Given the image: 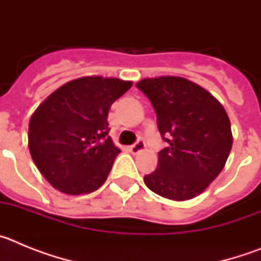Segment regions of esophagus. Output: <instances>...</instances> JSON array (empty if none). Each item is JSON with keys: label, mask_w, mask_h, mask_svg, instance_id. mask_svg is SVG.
<instances>
[{"label": "esophagus", "mask_w": 261, "mask_h": 261, "mask_svg": "<svg viewBox=\"0 0 261 261\" xmlns=\"http://www.w3.org/2000/svg\"><path fill=\"white\" fill-rule=\"evenodd\" d=\"M145 149V142L142 140H138L136 144H133L132 146H129V151L132 154H137L140 151H142Z\"/></svg>", "instance_id": "1"}]
</instances>
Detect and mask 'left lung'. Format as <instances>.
I'll return each instance as SVG.
<instances>
[{
  "label": "left lung",
  "instance_id": "obj_1",
  "mask_svg": "<svg viewBox=\"0 0 261 261\" xmlns=\"http://www.w3.org/2000/svg\"><path fill=\"white\" fill-rule=\"evenodd\" d=\"M136 87L149 98L167 142L158 167L145 175L147 188L176 201L204 192L222 171L232 146L225 108L199 85L181 77L145 78Z\"/></svg>",
  "mask_w": 261,
  "mask_h": 261
}]
</instances>
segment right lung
Segmentation results:
<instances>
[{
    "label": "right lung",
    "instance_id": "right-lung-1",
    "mask_svg": "<svg viewBox=\"0 0 261 261\" xmlns=\"http://www.w3.org/2000/svg\"><path fill=\"white\" fill-rule=\"evenodd\" d=\"M130 87L117 78H77L36 108L29 124L30 153L60 192L84 195L103 186L120 153L108 136V111Z\"/></svg>",
    "mask_w": 261,
    "mask_h": 261
}]
</instances>
